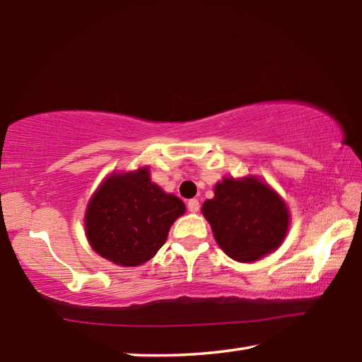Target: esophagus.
Returning <instances> with one entry per match:
<instances>
[{"label": "esophagus", "mask_w": 362, "mask_h": 362, "mask_svg": "<svg viewBox=\"0 0 362 362\" xmlns=\"http://www.w3.org/2000/svg\"><path fill=\"white\" fill-rule=\"evenodd\" d=\"M187 206H188L189 212H198L199 211V201L198 199H189Z\"/></svg>", "instance_id": "1"}]
</instances>
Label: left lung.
Masks as SVG:
<instances>
[{
    "instance_id": "8db88e82",
    "label": "left lung",
    "mask_w": 362,
    "mask_h": 362,
    "mask_svg": "<svg viewBox=\"0 0 362 362\" xmlns=\"http://www.w3.org/2000/svg\"><path fill=\"white\" fill-rule=\"evenodd\" d=\"M203 214L223 252L244 263L273 252L289 226L284 201L255 177L217 183Z\"/></svg>"
}]
</instances>
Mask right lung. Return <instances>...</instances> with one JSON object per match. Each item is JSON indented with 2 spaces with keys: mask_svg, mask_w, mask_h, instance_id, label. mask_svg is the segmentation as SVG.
<instances>
[{
  "mask_svg": "<svg viewBox=\"0 0 362 362\" xmlns=\"http://www.w3.org/2000/svg\"><path fill=\"white\" fill-rule=\"evenodd\" d=\"M183 212L182 199L151 183L146 168L110 175L89 201L86 235L103 259L137 267L161 249Z\"/></svg>",
  "mask_w": 362,
  "mask_h": 362,
  "instance_id": "right-lung-1",
  "label": "right lung"
}]
</instances>
